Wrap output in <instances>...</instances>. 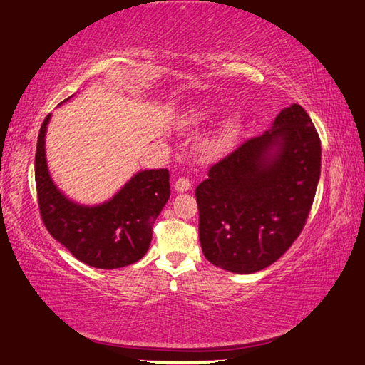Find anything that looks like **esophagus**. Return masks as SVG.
<instances>
[{
	"mask_svg": "<svg viewBox=\"0 0 365 365\" xmlns=\"http://www.w3.org/2000/svg\"><path fill=\"white\" fill-rule=\"evenodd\" d=\"M190 189V181L187 180V178H178V180L175 181V190L176 192H187Z\"/></svg>",
	"mask_w": 365,
	"mask_h": 365,
	"instance_id": "esophagus-1",
	"label": "esophagus"
}]
</instances>
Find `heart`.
Masks as SVG:
<instances>
[{
    "label": "heart",
    "instance_id": "obj_1",
    "mask_svg": "<svg viewBox=\"0 0 365 365\" xmlns=\"http://www.w3.org/2000/svg\"><path fill=\"white\" fill-rule=\"evenodd\" d=\"M214 113V108H211V107H206V108H203L202 111H200V118H210L211 115ZM237 130H240V123H237L236 120L235 121H232L230 123L227 128H225V130H224V133H222V137H220V143H227V141H230L232 140L236 133H237Z\"/></svg>",
    "mask_w": 365,
    "mask_h": 365
}]
</instances>
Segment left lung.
<instances>
[{"label":"left lung","instance_id":"left-lung-1","mask_svg":"<svg viewBox=\"0 0 365 365\" xmlns=\"http://www.w3.org/2000/svg\"><path fill=\"white\" fill-rule=\"evenodd\" d=\"M319 168V137L297 103L282 110L269 130L214 162L195 189L207 262L235 274L277 262L306 225Z\"/></svg>","mask_w":365,"mask_h":365}]
</instances>
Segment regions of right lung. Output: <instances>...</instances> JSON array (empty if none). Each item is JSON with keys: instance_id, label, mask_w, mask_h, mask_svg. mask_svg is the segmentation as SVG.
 I'll list each match as a JSON object with an SVG mask.
<instances>
[{"instance_id": "1", "label": "right lung", "mask_w": 365, "mask_h": 365, "mask_svg": "<svg viewBox=\"0 0 365 365\" xmlns=\"http://www.w3.org/2000/svg\"><path fill=\"white\" fill-rule=\"evenodd\" d=\"M50 118L41 125L34 160L43 225L88 266L116 269L138 262L150 249L153 225L170 198L168 170H141L103 203L89 206L73 202L58 189L48 172L46 133Z\"/></svg>"}]
</instances>
